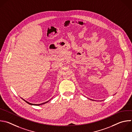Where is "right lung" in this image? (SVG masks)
<instances>
[{
  "label": "right lung",
  "mask_w": 132,
  "mask_h": 132,
  "mask_svg": "<svg viewBox=\"0 0 132 132\" xmlns=\"http://www.w3.org/2000/svg\"><path fill=\"white\" fill-rule=\"evenodd\" d=\"M25 102H26L27 103H28V104H29V105H35V106H39V105H43V104H46V103H48L49 101H48V102H45V103H42V104H31V103H28V102H27V101H26L25 100H23Z\"/></svg>",
  "instance_id": "1"
}]
</instances>
